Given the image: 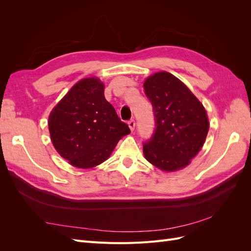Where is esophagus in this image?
Instances as JSON below:
<instances>
[{
	"label": "esophagus",
	"instance_id": "esophagus-1",
	"mask_svg": "<svg viewBox=\"0 0 251 251\" xmlns=\"http://www.w3.org/2000/svg\"><path fill=\"white\" fill-rule=\"evenodd\" d=\"M127 125H128V127H130V130L133 132L134 128H135V121L132 119V120L128 121Z\"/></svg>",
	"mask_w": 251,
	"mask_h": 251
}]
</instances>
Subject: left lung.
I'll return each instance as SVG.
<instances>
[{
    "mask_svg": "<svg viewBox=\"0 0 251 251\" xmlns=\"http://www.w3.org/2000/svg\"><path fill=\"white\" fill-rule=\"evenodd\" d=\"M143 88L156 120L153 137L143 146L144 158L163 172L184 169L206 139V110L184 82L166 71L147 77Z\"/></svg>",
    "mask_w": 251,
    "mask_h": 251,
    "instance_id": "1",
    "label": "left lung"
}]
</instances>
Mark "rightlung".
Listing matches in <instances>:
<instances>
[{"label": "right lung", "mask_w": 251, "mask_h": 251, "mask_svg": "<svg viewBox=\"0 0 251 251\" xmlns=\"http://www.w3.org/2000/svg\"><path fill=\"white\" fill-rule=\"evenodd\" d=\"M48 126L57 153L78 169L104 162L131 132L105 100L103 82L95 76L80 79L68 91L52 109Z\"/></svg>", "instance_id": "right-lung-1"}]
</instances>
